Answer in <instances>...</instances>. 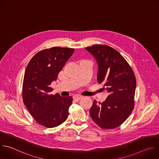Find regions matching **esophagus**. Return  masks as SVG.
Wrapping results in <instances>:
<instances>
[{"label":"esophagus","instance_id":"34e87169","mask_svg":"<svg viewBox=\"0 0 159 159\" xmlns=\"http://www.w3.org/2000/svg\"><path fill=\"white\" fill-rule=\"evenodd\" d=\"M82 97L81 96H79V95H75L73 97V99L74 101H75L76 102H78Z\"/></svg>","mask_w":159,"mask_h":159}]
</instances>
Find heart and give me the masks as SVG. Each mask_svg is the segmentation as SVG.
<instances>
[{"label":"heart","instance_id":"b5f03b06","mask_svg":"<svg viewBox=\"0 0 159 159\" xmlns=\"http://www.w3.org/2000/svg\"><path fill=\"white\" fill-rule=\"evenodd\" d=\"M87 61V62H89V61H86V60H82V61Z\"/></svg>","mask_w":159,"mask_h":159}]
</instances>
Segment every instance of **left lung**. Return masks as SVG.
<instances>
[{"mask_svg":"<svg viewBox=\"0 0 159 159\" xmlns=\"http://www.w3.org/2000/svg\"><path fill=\"white\" fill-rule=\"evenodd\" d=\"M98 65L97 80L103 84L109 95L102 103L93 102L90 116L103 129L120 126L134 108L136 78L123 56L107 45L94 44L85 48Z\"/></svg>","mask_w":159,"mask_h":159,"instance_id":"1","label":"left lung"}]
</instances>
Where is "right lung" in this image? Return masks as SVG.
<instances>
[{
    "mask_svg": "<svg viewBox=\"0 0 159 159\" xmlns=\"http://www.w3.org/2000/svg\"><path fill=\"white\" fill-rule=\"evenodd\" d=\"M74 52V48L61 47L43 50L31 58L26 67L22 99L31 116L43 126H58L69 116L72 98L51 94L50 85Z\"/></svg>",
    "mask_w": 159,
    "mask_h": 159,
    "instance_id": "1",
    "label": "right lung"
}]
</instances>
